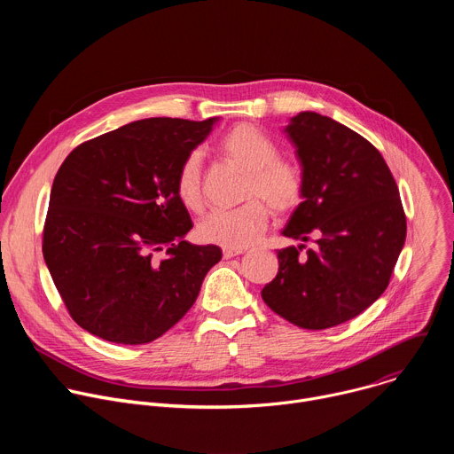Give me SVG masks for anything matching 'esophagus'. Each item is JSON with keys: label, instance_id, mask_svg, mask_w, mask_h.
I'll return each instance as SVG.
<instances>
[{"label": "esophagus", "instance_id": "esophagus-1", "mask_svg": "<svg viewBox=\"0 0 454 454\" xmlns=\"http://www.w3.org/2000/svg\"><path fill=\"white\" fill-rule=\"evenodd\" d=\"M242 253H244V249H233V247H224L223 249V256L224 258H233V256H239Z\"/></svg>", "mask_w": 454, "mask_h": 454}]
</instances>
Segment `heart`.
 <instances>
[{"mask_svg":"<svg viewBox=\"0 0 454 454\" xmlns=\"http://www.w3.org/2000/svg\"><path fill=\"white\" fill-rule=\"evenodd\" d=\"M221 154L246 172L240 198L244 205L233 210H217L198 224L203 242L242 249L261 239L270 223V210L277 215L294 212L305 192L301 168L280 158L278 144L251 123H239L221 138ZM176 193L192 212L203 208L201 154H186L176 174Z\"/></svg>","mask_w":454,"mask_h":454,"instance_id":"obj_1","label":"heart"}]
</instances>
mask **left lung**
<instances>
[{
    "label": "left lung",
    "mask_w": 454,
    "mask_h": 454,
    "mask_svg": "<svg viewBox=\"0 0 454 454\" xmlns=\"http://www.w3.org/2000/svg\"><path fill=\"white\" fill-rule=\"evenodd\" d=\"M286 133L305 192L284 235L316 246L278 251V275L262 300L294 325L321 331L356 317L386 291L406 240V214L384 158L352 129L303 111Z\"/></svg>",
    "instance_id": "1"
}]
</instances>
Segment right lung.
<instances>
[{"instance_id": "1", "label": "right lung", "mask_w": 454, "mask_h": 454, "mask_svg": "<svg viewBox=\"0 0 454 454\" xmlns=\"http://www.w3.org/2000/svg\"><path fill=\"white\" fill-rule=\"evenodd\" d=\"M215 118H147L75 147L50 193L43 254L79 327L111 343L158 340L196 301L219 246L184 240L176 193L186 154Z\"/></svg>"}]
</instances>
